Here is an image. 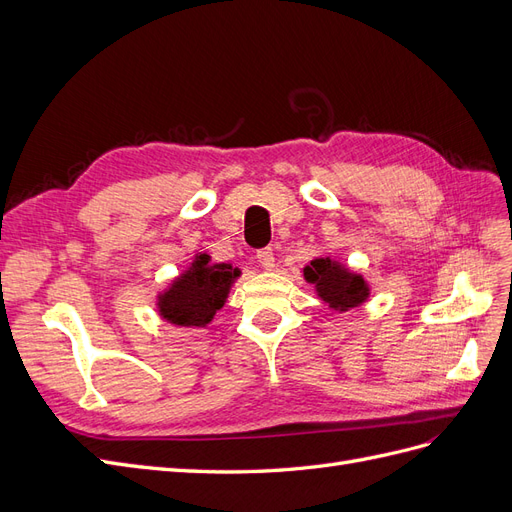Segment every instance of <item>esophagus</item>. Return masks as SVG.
Returning <instances> with one entry per match:
<instances>
[{
	"instance_id": "obj_1",
	"label": "esophagus",
	"mask_w": 512,
	"mask_h": 512,
	"mask_svg": "<svg viewBox=\"0 0 512 512\" xmlns=\"http://www.w3.org/2000/svg\"><path fill=\"white\" fill-rule=\"evenodd\" d=\"M256 258H258V262H260V265L265 267V269H273V267H275V256H273L271 247H262V250H258Z\"/></svg>"
}]
</instances>
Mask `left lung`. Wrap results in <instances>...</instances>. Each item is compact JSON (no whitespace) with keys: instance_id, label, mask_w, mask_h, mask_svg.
I'll use <instances>...</instances> for the list:
<instances>
[{"instance_id":"left-lung-1","label":"left lung","mask_w":512,"mask_h":512,"mask_svg":"<svg viewBox=\"0 0 512 512\" xmlns=\"http://www.w3.org/2000/svg\"><path fill=\"white\" fill-rule=\"evenodd\" d=\"M303 277L316 286L318 297L333 309L346 312L350 307H359L369 297V286L363 275L350 273L344 265L329 256L314 258L303 269Z\"/></svg>"}]
</instances>
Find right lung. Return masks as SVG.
I'll return each instance as SVG.
<instances>
[{"label":"right lung","instance_id":"obj_1","mask_svg":"<svg viewBox=\"0 0 512 512\" xmlns=\"http://www.w3.org/2000/svg\"><path fill=\"white\" fill-rule=\"evenodd\" d=\"M239 275L241 271L226 262L211 265V256L198 254L192 267L158 297L160 316L177 327H205L224 307L230 286Z\"/></svg>","mask_w":512,"mask_h":512}]
</instances>
